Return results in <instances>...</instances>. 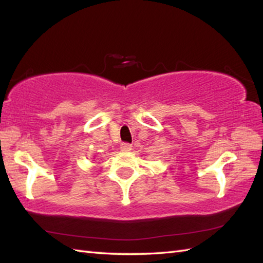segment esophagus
Instances as JSON below:
<instances>
[{"label": "esophagus", "mask_w": 263, "mask_h": 263, "mask_svg": "<svg viewBox=\"0 0 263 263\" xmlns=\"http://www.w3.org/2000/svg\"><path fill=\"white\" fill-rule=\"evenodd\" d=\"M120 148H121V152H123V153H128L132 150V146L128 143H122Z\"/></svg>", "instance_id": "34e87169"}]
</instances>
